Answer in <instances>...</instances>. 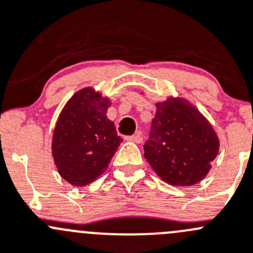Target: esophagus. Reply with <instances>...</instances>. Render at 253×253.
<instances>
[{"instance_id": "1", "label": "esophagus", "mask_w": 253, "mask_h": 253, "mask_svg": "<svg viewBox=\"0 0 253 253\" xmlns=\"http://www.w3.org/2000/svg\"><path fill=\"white\" fill-rule=\"evenodd\" d=\"M126 139L127 141L134 142V143H141V142L143 141V137L141 136V133H136L133 134V136H127Z\"/></svg>"}]
</instances>
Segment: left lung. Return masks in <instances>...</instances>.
Listing matches in <instances>:
<instances>
[{
	"label": "left lung",
	"instance_id": "left-lung-1",
	"mask_svg": "<svg viewBox=\"0 0 253 253\" xmlns=\"http://www.w3.org/2000/svg\"><path fill=\"white\" fill-rule=\"evenodd\" d=\"M143 149L152 169L164 181L189 186L208 174L219 153V139L195 107L170 97L157 104Z\"/></svg>",
	"mask_w": 253,
	"mask_h": 253
}]
</instances>
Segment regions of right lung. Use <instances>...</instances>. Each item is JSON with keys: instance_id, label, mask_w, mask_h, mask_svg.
<instances>
[{"instance_id": "add662e5", "label": "right lung", "mask_w": 253, "mask_h": 253, "mask_svg": "<svg viewBox=\"0 0 253 253\" xmlns=\"http://www.w3.org/2000/svg\"><path fill=\"white\" fill-rule=\"evenodd\" d=\"M110 101L92 89H83L65 105L53 136V157L59 174L84 186L101 175L124 139L106 116Z\"/></svg>"}]
</instances>
